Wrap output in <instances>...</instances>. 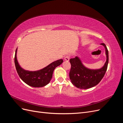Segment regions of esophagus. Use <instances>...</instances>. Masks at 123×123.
<instances>
[{
    "instance_id": "1",
    "label": "esophagus",
    "mask_w": 123,
    "mask_h": 123,
    "mask_svg": "<svg viewBox=\"0 0 123 123\" xmlns=\"http://www.w3.org/2000/svg\"><path fill=\"white\" fill-rule=\"evenodd\" d=\"M69 59H70V56H66L65 57V60L66 61H67V62H68V61H69Z\"/></svg>"
}]
</instances>
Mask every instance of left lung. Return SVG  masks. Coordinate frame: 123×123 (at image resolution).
<instances>
[{"instance_id": "left-lung-1", "label": "left lung", "mask_w": 123, "mask_h": 123, "mask_svg": "<svg viewBox=\"0 0 123 123\" xmlns=\"http://www.w3.org/2000/svg\"><path fill=\"white\" fill-rule=\"evenodd\" d=\"M105 49L106 61L102 68L96 69H89L85 67L79 57L70 59L71 65L69 73L70 79L73 85L81 89H86L94 87L102 80L107 71L108 64V51L103 43L100 44Z\"/></svg>"}]
</instances>
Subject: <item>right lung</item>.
<instances>
[{
    "label": "right lung",
    "instance_id": "1",
    "mask_svg": "<svg viewBox=\"0 0 123 123\" xmlns=\"http://www.w3.org/2000/svg\"><path fill=\"white\" fill-rule=\"evenodd\" d=\"M17 51V48L15 55L14 62L18 75L25 84L33 87H43L49 84L52 77L54 69L63 62V59H61L52 62L46 67L39 70L35 71L26 70L21 68L18 63Z\"/></svg>",
    "mask_w": 123,
    "mask_h": 123
}]
</instances>
